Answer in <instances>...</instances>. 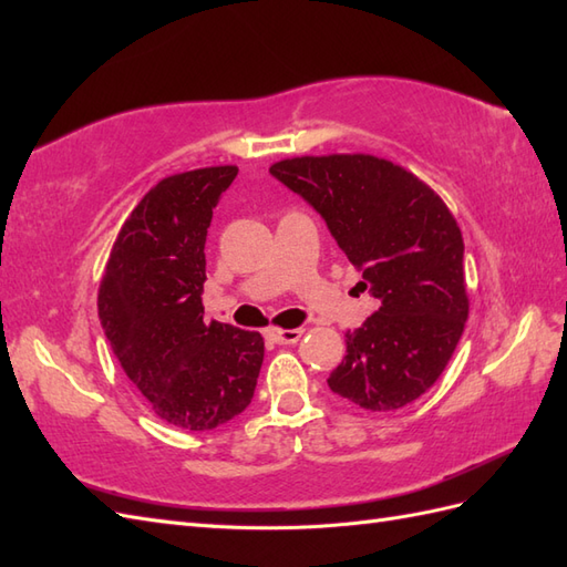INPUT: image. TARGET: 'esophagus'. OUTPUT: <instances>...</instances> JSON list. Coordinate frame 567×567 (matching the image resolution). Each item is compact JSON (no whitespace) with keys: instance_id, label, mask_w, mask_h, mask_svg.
Returning <instances> with one entry per match:
<instances>
[{"instance_id":"obj_1","label":"esophagus","mask_w":567,"mask_h":567,"mask_svg":"<svg viewBox=\"0 0 567 567\" xmlns=\"http://www.w3.org/2000/svg\"><path fill=\"white\" fill-rule=\"evenodd\" d=\"M302 329H269L267 331V336L274 340V342H279V346H296V342L302 338Z\"/></svg>"}]
</instances>
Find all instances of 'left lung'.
I'll use <instances>...</instances> for the list:
<instances>
[{
  "label": "left lung",
  "instance_id": "left-lung-1",
  "mask_svg": "<svg viewBox=\"0 0 567 567\" xmlns=\"http://www.w3.org/2000/svg\"><path fill=\"white\" fill-rule=\"evenodd\" d=\"M269 173L326 219L359 290L379 300L348 331V354L329 388L369 411H394L431 388L468 319L463 236L431 186L371 153L284 158Z\"/></svg>",
  "mask_w": 567,
  "mask_h": 567
}]
</instances>
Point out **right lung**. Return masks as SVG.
<instances>
[{"label":"right lung","instance_id":"add662e5","mask_svg":"<svg viewBox=\"0 0 567 567\" xmlns=\"http://www.w3.org/2000/svg\"><path fill=\"white\" fill-rule=\"evenodd\" d=\"M238 173L213 165L169 175L120 227L99 284V319L153 414L213 431L250 404L265 359L257 331L203 319L205 236Z\"/></svg>","mask_w":567,"mask_h":567}]
</instances>
